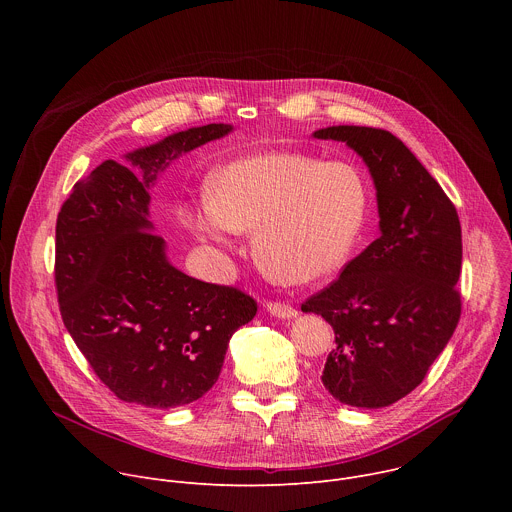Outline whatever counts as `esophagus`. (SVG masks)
<instances>
[{
	"mask_svg": "<svg viewBox=\"0 0 512 512\" xmlns=\"http://www.w3.org/2000/svg\"><path fill=\"white\" fill-rule=\"evenodd\" d=\"M265 308L275 318H294L298 314V310L294 306H289L285 302H267Z\"/></svg>",
	"mask_w": 512,
	"mask_h": 512,
	"instance_id": "34e87169",
	"label": "esophagus"
}]
</instances>
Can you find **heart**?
Masks as SVG:
<instances>
[{
    "mask_svg": "<svg viewBox=\"0 0 512 512\" xmlns=\"http://www.w3.org/2000/svg\"><path fill=\"white\" fill-rule=\"evenodd\" d=\"M369 210V188L346 162L298 152H261L216 172L210 194L180 208L198 239L231 245L235 231H255L263 269L289 281H312L352 251Z\"/></svg>",
    "mask_w": 512,
    "mask_h": 512,
    "instance_id": "heart-1",
    "label": "heart"
}]
</instances>
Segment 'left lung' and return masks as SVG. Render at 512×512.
Masks as SVG:
<instances>
[{"label":"left lung","mask_w":512,"mask_h":512,"mask_svg":"<svg viewBox=\"0 0 512 512\" xmlns=\"http://www.w3.org/2000/svg\"><path fill=\"white\" fill-rule=\"evenodd\" d=\"M314 137L346 141L367 162L381 237L302 310L334 330L336 346L322 371L328 393L352 407H387L425 379L460 322L458 210L391 131L336 125Z\"/></svg>","instance_id":"8db88e82"}]
</instances>
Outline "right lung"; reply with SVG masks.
<instances>
[{
  "label": "right lung",
  "instance_id": "1",
  "mask_svg": "<svg viewBox=\"0 0 512 512\" xmlns=\"http://www.w3.org/2000/svg\"><path fill=\"white\" fill-rule=\"evenodd\" d=\"M231 129L192 127L129 154L143 180L107 160L72 186L58 212L62 322L101 383L125 403L170 409L200 399L221 375L233 332L257 314L245 291L172 267L145 218L158 172Z\"/></svg>",
  "mask_w": 512,
  "mask_h": 512
}]
</instances>
